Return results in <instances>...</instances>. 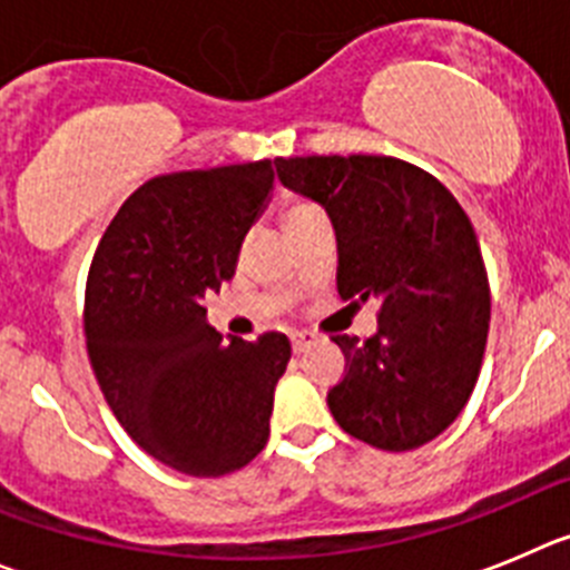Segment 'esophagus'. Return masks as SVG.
Masks as SVG:
<instances>
[{"mask_svg": "<svg viewBox=\"0 0 570 570\" xmlns=\"http://www.w3.org/2000/svg\"><path fill=\"white\" fill-rule=\"evenodd\" d=\"M289 341H292V352H295V355H301V352H304L309 343H315V335H312V332H292Z\"/></svg>", "mask_w": 570, "mask_h": 570, "instance_id": "esophagus-1", "label": "esophagus"}]
</instances>
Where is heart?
I'll use <instances>...</instances> for the list:
<instances>
[{
    "mask_svg": "<svg viewBox=\"0 0 570 570\" xmlns=\"http://www.w3.org/2000/svg\"><path fill=\"white\" fill-rule=\"evenodd\" d=\"M309 209H315V204H309V202H292V204H286L284 218H286V222H292V218L309 213Z\"/></svg>",
    "mask_w": 570,
    "mask_h": 570,
    "instance_id": "obj_1",
    "label": "heart"
}]
</instances>
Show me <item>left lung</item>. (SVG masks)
<instances>
[{
  "label": "left lung",
  "instance_id": "obj_1",
  "mask_svg": "<svg viewBox=\"0 0 570 570\" xmlns=\"http://www.w3.org/2000/svg\"><path fill=\"white\" fill-rule=\"evenodd\" d=\"M275 167L330 213L343 301H381L372 337H332L346 357L326 394L332 417L374 449H420L463 412L483 366L491 289L469 215L403 158L297 156Z\"/></svg>",
  "mask_w": 570,
  "mask_h": 570
}]
</instances>
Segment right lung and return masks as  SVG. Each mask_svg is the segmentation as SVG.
Instances as JSON below:
<instances>
[{
    "instance_id": "obj_1",
    "label": "right lung",
    "mask_w": 570,
    "mask_h": 570,
    "mask_svg": "<svg viewBox=\"0 0 570 570\" xmlns=\"http://www.w3.org/2000/svg\"><path fill=\"white\" fill-rule=\"evenodd\" d=\"M273 178L269 158L150 178L121 204L87 273V357L107 406L181 474L244 469L269 438L289 341H224L204 295L235 275Z\"/></svg>"
}]
</instances>
